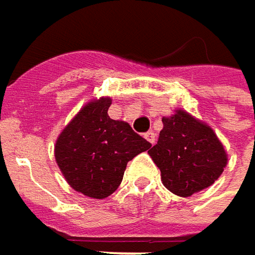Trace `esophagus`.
I'll list each match as a JSON object with an SVG mask.
<instances>
[{
	"instance_id": "34e87169",
	"label": "esophagus",
	"mask_w": 255,
	"mask_h": 255,
	"mask_svg": "<svg viewBox=\"0 0 255 255\" xmlns=\"http://www.w3.org/2000/svg\"><path fill=\"white\" fill-rule=\"evenodd\" d=\"M144 138L147 139L149 144H155V134H154V131L145 132V134H144Z\"/></svg>"
}]
</instances>
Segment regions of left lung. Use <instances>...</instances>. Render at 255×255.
<instances>
[{
	"mask_svg": "<svg viewBox=\"0 0 255 255\" xmlns=\"http://www.w3.org/2000/svg\"><path fill=\"white\" fill-rule=\"evenodd\" d=\"M162 124L148 154L160 168L164 187L178 197H190L213 185L228 162L214 129L184 110L162 117Z\"/></svg>",
	"mask_w": 255,
	"mask_h": 255,
	"instance_id": "1",
	"label": "left lung"
}]
</instances>
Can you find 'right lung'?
I'll use <instances>...</instances> for the list:
<instances>
[{
    "label": "right lung",
    "instance_id": "right-lung-1",
    "mask_svg": "<svg viewBox=\"0 0 255 255\" xmlns=\"http://www.w3.org/2000/svg\"><path fill=\"white\" fill-rule=\"evenodd\" d=\"M113 100L88 101L64 127L54 145L57 165L65 181L85 197L103 200L123 181L127 162L151 147L129 124L113 120Z\"/></svg>",
    "mask_w": 255,
    "mask_h": 255
}]
</instances>
